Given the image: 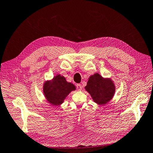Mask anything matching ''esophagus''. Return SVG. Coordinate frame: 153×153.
Listing matches in <instances>:
<instances>
[{"label":"esophagus","mask_w":153,"mask_h":153,"mask_svg":"<svg viewBox=\"0 0 153 153\" xmlns=\"http://www.w3.org/2000/svg\"><path fill=\"white\" fill-rule=\"evenodd\" d=\"M76 88L79 91H81L82 90V85L80 84H76Z\"/></svg>","instance_id":"esophagus-1"}]
</instances>
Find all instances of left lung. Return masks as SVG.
Listing matches in <instances>:
<instances>
[{"instance_id": "obj_1", "label": "left lung", "mask_w": 153, "mask_h": 153, "mask_svg": "<svg viewBox=\"0 0 153 153\" xmlns=\"http://www.w3.org/2000/svg\"><path fill=\"white\" fill-rule=\"evenodd\" d=\"M85 89L95 102L105 105L112 99L115 86L111 79H104L99 74L96 73L89 77Z\"/></svg>"}]
</instances>
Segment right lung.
I'll return each instance as SVG.
<instances>
[{
	"label": "right lung",
	"instance_id": "add662e5",
	"mask_svg": "<svg viewBox=\"0 0 153 153\" xmlns=\"http://www.w3.org/2000/svg\"><path fill=\"white\" fill-rule=\"evenodd\" d=\"M76 89L75 86L68 82L63 76L58 74L51 81L45 82L43 93L47 101L54 106L60 105L71 91Z\"/></svg>",
	"mask_w": 153,
	"mask_h": 153
}]
</instances>
